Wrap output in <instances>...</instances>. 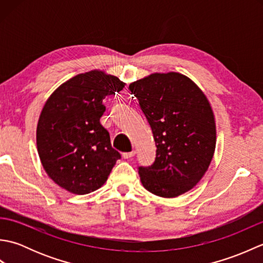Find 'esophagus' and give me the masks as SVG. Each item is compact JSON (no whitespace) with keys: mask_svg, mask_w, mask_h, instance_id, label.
<instances>
[{"mask_svg":"<svg viewBox=\"0 0 263 263\" xmlns=\"http://www.w3.org/2000/svg\"><path fill=\"white\" fill-rule=\"evenodd\" d=\"M135 155H136V152H135V150H133V152H131V153H123V154H122L123 158H124V159L132 158L133 156H135Z\"/></svg>","mask_w":263,"mask_h":263,"instance_id":"34e87169","label":"esophagus"}]
</instances>
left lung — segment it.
<instances>
[{"label": "left lung", "mask_w": 263, "mask_h": 263, "mask_svg": "<svg viewBox=\"0 0 263 263\" xmlns=\"http://www.w3.org/2000/svg\"><path fill=\"white\" fill-rule=\"evenodd\" d=\"M128 88L152 126L157 147L154 164L139 167L143 187L161 198L190 191L208 171L216 149V121L208 98L178 72H155Z\"/></svg>", "instance_id": "obj_1"}]
</instances>
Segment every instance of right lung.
Segmentation results:
<instances>
[{
    "instance_id": "obj_1",
    "label": "right lung",
    "mask_w": 263,
    "mask_h": 263,
    "mask_svg": "<svg viewBox=\"0 0 263 263\" xmlns=\"http://www.w3.org/2000/svg\"><path fill=\"white\" fill-rule=\"evenodd\" d=\"M124 87L117 77L91 70L63 82L46 100L37 124V152L47 175L66 191H96L121 158L99 120L103 99Z\"/></svg>"
}]
</instances>
